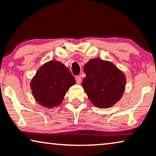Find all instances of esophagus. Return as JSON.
I'll return each mask as SVG.
<instances>
[{
  "instance_id": "obj_1",
  "label": "esophagus",
  "mask_w": 156,
  "mask_h": 156,
  "mask_svg": "<svg viewBox=\"0 0 156 156\" xmlns=\"http://www.w3.org/2000/svg\"><path fill=\"white\" fill-rule=\"evenodd\" d=\"M76 82L77 84H80L82 82V78L80 76H76Z\"/></svg>"
}]
</instances>
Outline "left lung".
<instances>
[{"label": "left lung", "mask_w": 156, "mask_h": 156, "mask_svg": "<svg viewBox=\"0 0 156 156\" xmlns=\"http://www.w3.org/2000/svg\"><path fill=\"white\" fill-rule=\"evenodd\" d=\"M86 76L82 87L94 106L108 108L118 102L124 93L126 77L112 62L92 58L84 66Z\"/></svg>", "instance_id": "8db88e82"}]
</instances>
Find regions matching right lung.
Masks as SVG:
<instances>
[{"instance_id": "obj_1", "label": "right lung", "mask_w": 156, "mask_h": 156, "mask_svg": "<svg viewBox=\"0 0 156 156\" xmlns=\"http://www.w3.org/2000/svg\"><path fill=\"white\" fill-rule=\"evenodd\" d=\"M75 82V79L64 64L51 60L39 68L30 85L38 104L53 108L61 105L69 88Z\"/></svg>"}]
</instances>
